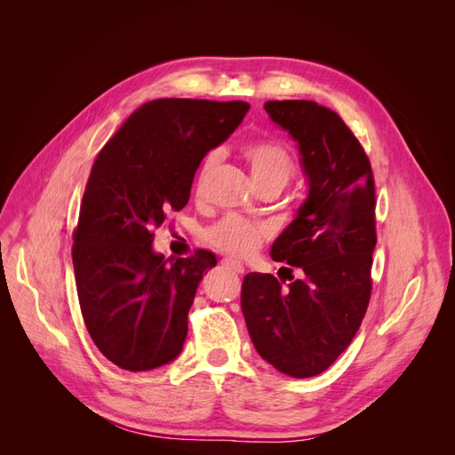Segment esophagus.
Returning a JSON list of instances; mask_svg holds the SVG:
<instances>
[{
  "label": "esophagus",
  "mask_w": 455,
  "mask_h": 455,
  "mask_svg": "<svg viewBox=\"0 0 455 455\" xmlns=\"http://www.w3.org/2000/svg\"><path fill=\"white\" fill-rule=\"evenodd\" d=\"M222 264L226 266V267H229L231 271H235V273H244V266L241 264V261H237V259H233V258H224L222 259Z\"/></svg>",
  "instance_id": "esophagus-1"
}]
</instances>
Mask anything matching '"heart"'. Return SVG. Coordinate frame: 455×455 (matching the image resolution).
<instances>
[{"mask_svg": "<svg viewBox=\"0 0 455 455\" xmlns=\"http://www.w3.org/2000/svg\"><path fill=\"white\" fill-rule=\"evenodd\" d=\"M241 154L246 164H249L256 186L277 184L284 188L296 171L291 151L275 140H252L243 148ZM212 161V156L204 159L203 172L211 169ZM203 237L212 249L228 256L249 258L264 243L266 229L241 216H226L206 229Z\"/></svg>", "mask_w": 455, "mask_h": 455, "instance_id": "1", "label": "heart"}]
</instances>
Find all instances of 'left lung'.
<instances>
[{"mask_svg":"<svg viewBox=\"0 0 455 455\" xmlns=\"http://www.w3.org/2000/svg\"><path fill=\"white\" fill-rule=\"evenodd\" d=\"M264 108L292 136L309 186L271 258L299 267L304 277L284 286L271 273H249L241 309L261 359L286 376L313 378L347 349L368 307L374 174L363 146L332 109L311 100H269Z\"/></svg>","mask_w":455,"mask_h":455,"instance_id":"obj_1","label":"left lung"}]
</instances>
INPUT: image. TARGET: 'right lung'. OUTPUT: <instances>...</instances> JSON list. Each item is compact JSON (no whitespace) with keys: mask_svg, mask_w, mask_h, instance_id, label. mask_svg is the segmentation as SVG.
Listing matches in <instances>:
<instances>
[{"mask_svg":"<svg viewBox=\"0 0 455 455\" xmlns=\"http://www.w3.org/2000/svg\"><path fill=\"white\" fill-rule=\"evenodd\" d=\"M249 104L159 99L142 104L96 157L74 231L81 315L94 346L129 371L172 363L216 256L164 259L154 229L182 211L203 157L229 139Z\"/></svg>","mask_w":455,"mask_h":455,"instance_id":"add662e5","label":"right lung"}]
</instances>
